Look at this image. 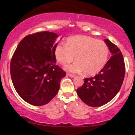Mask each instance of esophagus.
<instances>
[{"instance_id": "obj_1", "label": "esophagus", "mask_w": 135, "mask_h": 135, "mask_svg": "<svg viewBox=\"0 0 135 135\" xmlns=\"http://www.w3.org/2000/svg\"><path fill=\"white\" fill-rule=\"evenodd\" d=\"M67 75H69V77H72V78H73V77H75V75H73V74H67Z\"/></svg>"}]
</instances>
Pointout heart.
Instances as JSON below:
<instances>
[{
  "instance_id": "1",
  "label": "heart",
  "mask_w": 135,
  "mask_h": 135,
  "mask_svg": "<svg viewBox=\"0 0 135 135\" xmlns=\"http://www.w3.org/2000/svg\"><path fill=\"white\" fill-rule=\"evenodd\" d=\"M56 59L59 63L66 65L76 61L65 69L78 73L84 71L86 75L98 73L108 61L109 49L105 42L88 36H74L69 38L65 45L59 44L55 49Z\"/></svg>"
}]
</instances>
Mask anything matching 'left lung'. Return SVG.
I'll return each mask as SVG.
<instances>
[{"label": "left lung", "instance_id": "1", "mask_svg": "<svg viewBox=\"0 0 135 135\" xmlns=\"http://www.w3.org/2000/svg\"><path fill=\"white\" fill-rule=\"evenodd\" d=\"M107 44L112 56L98 74L84 79L77 93L84 103L98 107L112 100L120 90L125 75V64L120 49L108 39Z\"/></svg>", "mask_w": 135, "mask_h": 135}]
</instances>
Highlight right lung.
Masks as SVG:
<instances>
[{
    "label": "right lung",
    "mask_w": 135,
    "mask_h": 135,
    "mask_svg": "<svg viewBox=\"0 0 135 135\" xmlns=\"http://www.w3.org/2000/svg\"><path fill=\"white\" fill-rule=\"evenodd\" d=\"M58 35L44 32L27 35L20 41L10 64L13 86L20 97L35 106L47 104L58 93L66 72L56 65Z\"/></svg>",
    "instance_id": "add662e5"
}]
</instances>
